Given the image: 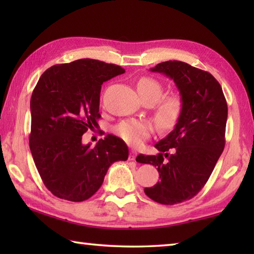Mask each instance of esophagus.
Returning <instances> with one entry per match:
<instances>
[{"mask_svg": "<svg viewBox=\"0 0 254 254\" xmlns=\"http://www.w3.org/2000/svg\"><path fill=\"white\" fill-rule=\"evenodd\" d=\"M135 157H136V152L132 150V151L130 152V156H128V160H131V161L135 160Z\"/></svg>", "mask_w": 254, "mask_h": 254, "instance_id": "1", "label": "esophagus"}]
</instances>
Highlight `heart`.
Listing matches in <instances>:
<instances>
[{"mask_svg": "<svg viewBox=\"0 0 254 254\" xmlns=\"http://www.w3.org/2000/svg\"><path fill=\"white\" fill-rule=\"evenodd\" d=\"M136 88L143 100L151 98L154 103L160 100L163 94V86L158 80L150 77L140 78L136 84ZM182 98L177 95H170L159 103L156 115L163 127H170L177 123L182 114ZM153 131V124L148 120H124L114 127L115 134L132 147H139L152 134Z\"/></svg>", "mask_w": 254, "mask_h": 254, "instance_id": "heart-1", "label": "heart"}]
</instances>
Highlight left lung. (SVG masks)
I'll list each match as a JSON object with an SVG mask.
<instances>
[{
    "instance_id": "obj_1",
    "label": "left lung",
    "mask_w": 254,
    "mask_h": 254,
    "mask_svg": "<svg viewBox=\"0 0 254 254\" xmlns=\"http://www.w3.org/2000/svg\"><path fill=\"white\" fill-rule=\"evenodd\" d=\"M151 71L174 79L182 96L177 124L154 144L157 156L139 154L136 161L157 167L160 182L144 188L149 198L163 205L189 200L212 175L225 147L227 103L222 87L208 71L178 60L163 62Z\"/></svg>"
}]
</instances>
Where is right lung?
I'll use <instances>...</instances> for the list:
<instances>
[{
	"label": "right lung",
	"mask_w": 254,
	"mask_h": 254,
	"mask_svg": "<svg viewBox=\"0 0 254 254\" xmlns=\"http://www.w3.org/2000/svg\"><path fill=\"white\" fill-rule=\"evenodd\" d=\"M123 72L114 64L78 59L48 68L34 87L29 145L42 182L58 198L88 199L112 163L127 159V144L115 135L94 148L81 143L84 133L98 126L102 84Z\"/></svg>",
	"instance_id": "1"
}]
</instances>
